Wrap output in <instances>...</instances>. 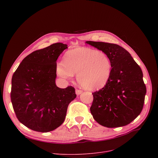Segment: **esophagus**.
Returning <instances> with one entry per match:
<instances>
[{
  "label": "esophagus",
  "mask_w": 158,
  "mask_h": 158,
  "mask_svg": "<svg viewBox=\"0 0 158 158\" xmlns=\"http://www.w3.org/2000/svg\"><path fill=\"white\" fill-rule=\"evenodd\" d=\"M82 91L81 90V89H76V94L77 95H80L81 94H82Z\"/></svg>",
  "instance_id": "obj_1"
}]
</instances>
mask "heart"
<instances>
[{
    "instance_id": "obj_1",
    "label": "heart",
    "mask_w": 158,
    "mask_h": 158,
    "mask_svg": "<svg viewBox=\"0 0 158 158\" xmlns=\"http://www.w3.org/2000/svg\"><path fill=\"white\" fill-rule=\"evenodd\" d=\"M112 65L107 55L95 49L79 47L66 52L64 62L56 65V72L63 79L73 77L77 73L80 86L88 90H98L108 82Z\"/></svg>"
}]
</instances>
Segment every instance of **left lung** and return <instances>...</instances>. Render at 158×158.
<instances>
[{"label":"left lung","instance_id":"obj_1","mask_svg":"<svg viewBox=\"0 0 158 158\" xmlns=\"http://www.w3.org/2000/svg\"><path fill=\"white\" fill-rule=\"evenodd\" d=\"M111 60V77L106 85L92 93L90 111L95 120L109 127L125 126L142 112L146 94L143 73L125 48L114 44L87 41Z\"/></svg>","mask_w":158,"mask_h":158}]
</instances>
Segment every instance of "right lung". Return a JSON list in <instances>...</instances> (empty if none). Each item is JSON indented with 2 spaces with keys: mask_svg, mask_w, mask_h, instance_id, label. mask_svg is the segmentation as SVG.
Here are the masks:
<instances>
[{
  "mask_svg": "<svg viewBox=\"0 0 158 158\" xmlns=\"http://www.w3.org/2000/svg\"><path fill=\"white\" fill-rule=\"evenodd\" d=\"M67 45L56 43L26 56L13 75L11 100L18 120L38 132L52 131L63 123L76 97L71 86L56 85V61Z\"/></svg>",
  "mask_w": 158,
  "mask_h": 158,
  "instance_id": "obj_1",
  "label": "right lung"
}]
</instances>
